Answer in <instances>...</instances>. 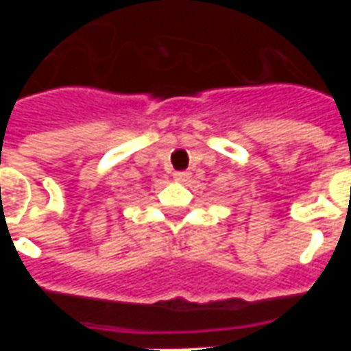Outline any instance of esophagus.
Returning a JSON list of instances; mask_svg holds the SVG:
<instances>
[{"label": "esophagus", "mask_w": 351, "mask_h": 351, "mask_svg": "<svg viewBox=\"0 0 351 351\" xmlns=\"http://www.w3.org/2000/svg\"><path fill=\"white\" fill-rule=\"evenodd\" d=\"M190 178H191L190 171H178V173H175V180H178V182H188Z\"/></svg>", "instance_id": "1"}]
</instances>
